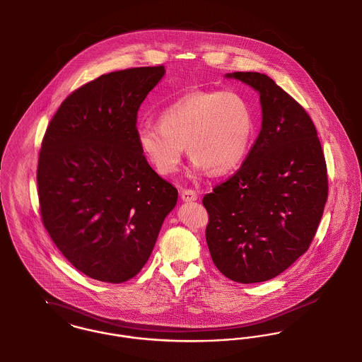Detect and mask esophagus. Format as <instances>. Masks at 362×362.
<instances>
[{
    "label": "esophagus",
    "instance_id": "34e87169",
    "mask_svg": "<svg viewBox=\"0 0 362 362\" xmlns=\"http://www.w3.org/2000/svg\"><path fill=\"white\" fill-rule=\"evenodd\" d=\"M181 199H182V202H196L197 200V193L194 192V191H191V189H185V191H182L181 192Z\"/></svg>",
    "mask_w": 362,
    "mask_h": 362
}]
</instances>
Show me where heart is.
Returning <instances> with one entry per match:
<instances>
[{"label":"heart","mask_w":362,"mask_h":362,"mask_svg":"<svg viewBox=\"0 0 362 362\" xmlns=\"http://www.w3.org/2000/svg\"><path fill=\"white\" fill-rule=\"evenodd\" d=\"M252 134V111L239 93L193 92L169 104L160 112L159 123L140 126L137 144L160 175L178 170L185 145L193 156V174L209 169L221 175L240 165Z\"/></svg>","instance_id":"heart-1"}]
</instances>
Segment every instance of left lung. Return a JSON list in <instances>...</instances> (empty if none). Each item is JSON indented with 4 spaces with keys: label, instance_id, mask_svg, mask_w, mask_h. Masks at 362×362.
Segmentation results:
<instances>
[{
    "label": "left lung",
    "instance_id": "8db88e82",
    "mask_svg": "<svg viewBox=\"0 0 362 362\" xmlns=\"http://www.w3.org/2000/svg\"><path fill=\"white\" fill-rule=\"evenodd\" d=\"M225 76L258 92L262 127L238 173L203 197L206 240L223 276L261 283L308 251L328 196L327 166L310 117L272 78Z\"/></svg>",
    "mask_w": 362,
    "mask_h": 362
}]
</instances>
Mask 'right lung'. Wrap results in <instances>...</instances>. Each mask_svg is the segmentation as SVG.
Instances as JSON below:
<instances>
[{
  "label": "right lung",
  "mask_w": 362,
  "mask_h": 362,
  "mask_svg": "<svg viewBox=\"0 0 362 362\" xmlns=\"http://www.w3.org/2000/svg\"><path fill=\"white\" fill-rule=\"evenodd\" d=\"M165 67L104 74L67 97L49 123L37 184L44 226L86 276L123 283L146 264L177 189L137 144V112Z\"/></svg>",
  "instance_id": "1"
}]
</instances>
